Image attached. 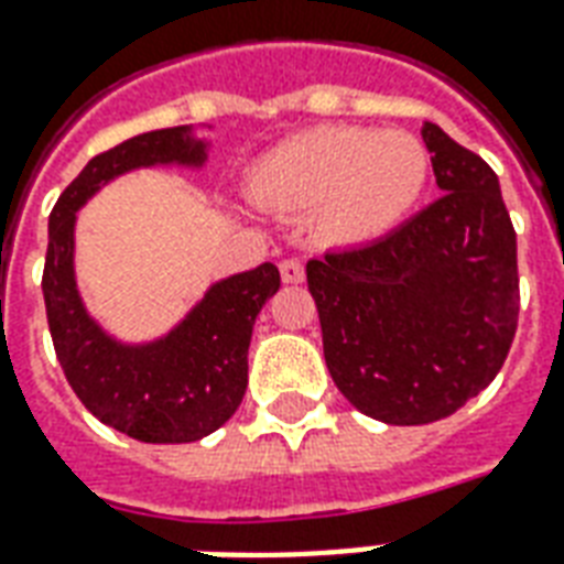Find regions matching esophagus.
<instances>
[{
  "label": "esophagus",
  "mask_w": 564,
  "mask_h": 564,
  "mask_svg": "<svg viewBox=\"0 0 564 564\" xmlns=\"http://www.w3.org/2000/svg\"><path fill=\"white\" fill-rule=\"evenodd\" d=\"M281 278L283 283H302L304 281V262L290 257V260L281 262Z\"/></svg>",
  "instance_id": "obj_1"
}]
</instances>
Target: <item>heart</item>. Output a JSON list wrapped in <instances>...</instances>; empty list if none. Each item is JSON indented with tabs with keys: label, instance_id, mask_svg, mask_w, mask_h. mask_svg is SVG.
Instances as JSON below:
<instances>
[{
	"label": "heart",
	"instance_id": "heart-1",
	"mask_svg": "<svg viewBox=\"0 0 564 564\" xmlns=\"http://www.w3.org/2000/svg\"><path fill=\"white\" fill-rule=\"evenodd\" d=\"M427 176L431 154L412 133L323 124L262 154L250 173V197L286 215L316 208L325 241L361 245L403 220Z\"/></svg>",
	"mask_w": 564,
	"mask_h": 564
}]
</instances>
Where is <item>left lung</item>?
<instances>
[{
	"mask_svg": "<svg viewBox=\"0 0 564 564\" xmlns=\"http://www.w3.org/2000/svg\"><path fill=\"white\" fill-rule=\"evenodd\" d=\"M440 199L386 239L307 262L323 352L358 412L448 419L502 370L520 314L517 232L499 178L424 122Z\"/></svg>",
	"mask_w": 564,
	"mask_h": 564,
	"instance_id": "left-lung-1",
	"label": "left lung"
}]
</instances>
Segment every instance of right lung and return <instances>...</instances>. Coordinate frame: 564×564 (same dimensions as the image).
<instances>
[{
    "label": "right lung",
    "instance_id": "obj_1",
    "mask_svg": "<svg viewBox=\"0 0 564 564\" xmlns=\"http://www.w3.org/2000/svg\"><path fill=\"white\" fill-rule=\"evenodd\" d=\"M206 161L191 128H164L112 145L83 166L50 212L44 304L62 370L83 406L140 442H197L239 410L248 388V346L262 304L281 290L271 262L215 283L182 325L154 344L124 346L89 319L74 281L77 208L110 178L152 164Z\"/></svg>",
    "mask_w": 564,
    "mask_h": 564
}]
</instances>
